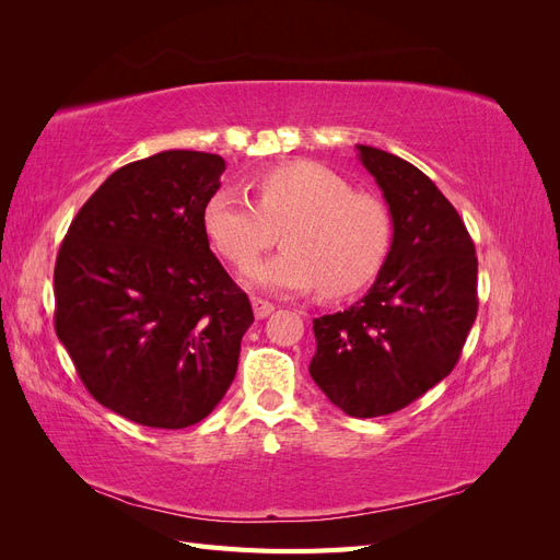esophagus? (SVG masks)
I'll return each mask as SVG.
<instances>
[{
  "instance_id": "obj_1",
  "label": "esophagus",
  "mask_w": 560,
  "mask_h": 560,
  "mask_svg": "<svg viewBox=\"0 0 560 560\" xmlns=\"http://www.w3.org/2000/svg\"><path fill=\"white\" fill-rule=\"evenodd\" d=\"M252 311H254V315H257V319H264V317H268L270 313L276 311V306L270 301H264L259 296H254L252 299Z\"/></svg>"
}]
</instances>
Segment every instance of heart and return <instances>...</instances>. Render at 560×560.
<instances>
[{
    "mask_svg": "<svg viewBox=\"0 0 560 560\" xmlns=\"http://www.w3.org/2000/svg\"><path fill=\"white\" fill-rule=\"evenodd\" d=\"M257 202L235 189H219L202 210L212 247L233 266L248 264L277 242L285 249L247 268V282L261 290L313 292L343 299L378 276L393 243L385 202L352 191L346 177L315 161H287L252 182Z\"/></svg>",
    "mask_w": 560,
    "mask_h": 560,
    "instance_id": "heart-1",
    "label": "heart"
}]
</instances>
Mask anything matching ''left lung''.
I'll list each match as a JSON object with an SVG mask.
<instances>
[{
    "label": "left lung",
    "mask_w": 560,
    "mask_h": 560,
    "mask_svg": "<svg viewBox=\"0 0 560 560\" xmlns=\"http://www.w3.org/2000/svg\"><path fill=\"white\" fill-rule=\"evenodd\" d=\"M381 186L393 245L371 290L313 319L311 376L352 418L395 413L444 381L477 319V254L460 214L416 165L354 144Z\"/></svg>",
    "instance_id": "8db88e82"
}]
</instances>
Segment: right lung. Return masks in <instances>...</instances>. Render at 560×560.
<instances>
[{"label":"right lung","instance_id":"right-lung-1","mask_svg":"<svg viewBox=\"0 0 560 560\" xmlns=\"http://www.w3.org/2000/svg\"><path fill=\"white\" fill-rule=\"evenodd\" d=\"M224 171L222 156L186 149L118 167L58 252L60 343L100 404L147 428L206 418L233 383L254 322L202 229Z\"/></svg>","mask_w":560,"mask_h":560}]
</instances>
